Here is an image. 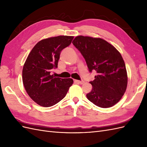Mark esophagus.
<instances>
[{
  "instance_id": "esophagus-1",
  "label": "esophagus",
  "mask_w": 147,
  "mask_h": 147,
  "mask_svg": "<svg viewBox=\"0 0 147 147\" xmlns=\"http://www.w3.org/2000/svg\"><path fill=\"white\" fill-rule=\"evenodd\" d=\"M74 82L75 83H77V84H83L84 83V81H83V80L80 81V80H74Z\"/></svg>"
}]
</instances>
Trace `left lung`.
<instances>
[{
  "label": "left lung",
  "mask_w": 147,
  "mask_h": 147,
  "mask_svg": "<svg viewBox=\"0 0 147 147\" xmlns=\"http://www.w3.org/2000/svg\"><path fill=\"white\" fill-rule=\"evenodd\" d=\"M86 61L90 72H96L90 83L92 90L88 99L101 108L113 106L126 91L127 75L126 65L119 52L105 40L80 35L72 42Z\"/></svg>",
  "instance_id": "left-lung-1"
}]
</instances>
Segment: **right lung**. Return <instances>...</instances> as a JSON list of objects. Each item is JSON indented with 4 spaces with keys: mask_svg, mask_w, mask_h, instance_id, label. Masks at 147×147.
I'll use <instances>...</instances> for the list:
<instances>
[{
    "mask_svg": "<svg viewBox=\"0 0 147 147\" xmlns=\"http://www.w3.org/2000/svg\"><path fill=\"white\" fill-rule=\"evenodd\" d=\"M73 36H60L42 40L30 52L23 69V82L29 97L39 105L48 107L58 103L73 84L72 78L51 75L57 67L61 52L70 45Z\"/></svg>",
    "mask_w": 147,
    "mask_h": 147,
    "instance_id": "1",
    "label": "right lung"
}]
</instances>
